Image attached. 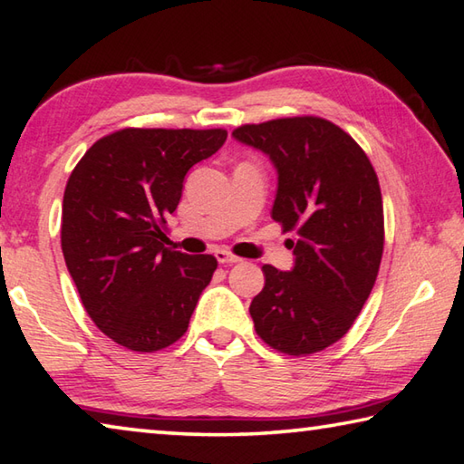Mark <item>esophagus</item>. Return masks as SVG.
I'll return each mask as SVG.
<instances>
[{
	"label": "esophagus",
	"instance_id": "34e87169",
	"mask_svg": "<svg viewBox=\"0 0 464 464\" xmlns=\"http://www.w3.org/2000/svg\"><path fill=\"white\" fill-rule=\"evenodd\" d=\"M214 256H216L218 262H220V265H236V262H240L238 256L230 255V252L224 250V248H218V250L214 252Z\"/></svg>",
	"mask_w": 464,
	"mask_h": 464
}]
</instances>
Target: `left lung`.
I'll list each match as a JSON object with an SVG mask.
<instances>
[{"instance_id": "8db88e82", "label": "left lung", "mask_w": 464, "mask_h": 464, "mask_svg": "<svg viewBox=\"0 0 464 464\" xmlns=\"http://www.w3.org/2000/svg\"><path fill=\"white\" fill-rule=\"evenodd\" d=\"M236 141L265 153L276 169L270 216L291 242V270L262 266L265 288L250 317L265 343L307 355L353 325L373 288L383 252V208L368 155L345 130L319 117L244 125Z\"/></svg>"}]
</instances>
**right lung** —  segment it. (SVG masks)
Instances as JSON below:
<instances>
[{
  "label": "right lung",
  "mask_w": 464,
  "mask_h": 464,
  "mask_svg": "<svg viewBox=\"0 0 464 464\" xmlns=\"http://www.w3.org/2000/svg\"><path fill=\"white\" fill-rule=\"evenodd\" d=\"M222 129H123L96 141L70 173L63 252L86 313L133 352H157L186 334L212 281V255L165 248V218L183 179L212 157Z\"/></svg>",
  "instance_id": "add662e5"
}]
</instances>
